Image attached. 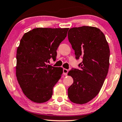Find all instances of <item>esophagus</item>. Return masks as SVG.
Instances as JSON below:
<instances>
[{"label":"esophagus","mask_w":122,"mask_h":122,"mask_svg":"<svg viewBox=\"0 0 122 122\" xmlns=\"http://www.w3.org/2000/svg\"><path fill=\"white\" fill-rule=\"evenodd\" d=\"M69 70L66 69H63V74L65 76H67V73H68Z\"/></svg>","instance_id":"34e87169"}]
</instances>
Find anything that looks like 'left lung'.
Wrapping results in <instances>:
<instances>
[{
	"instance_id": "left-lung-1",
	"label": "left lung",
	"mask_w": 122,
	"mask_h": 122,
	"mask_svg": "<svg viewBox=\"0 0 122 122\" xmlns=\"http://www.w3.org/2000/svg\"><path fill=\"white\" fill-rule=\"evenodd\" d=\"M67 36L76 58H82L80 69L72 68L67 74L73 79L67 89L68 97L82 105L95 98L103 86L109 67V46L105 35L96 27L72 28Z\"/></svg>"
}]
</instances>
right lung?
Listing matches in <instances>:
<instances>
[{
	"mask_svg": "<svg viewBox=\"0 0 122 122\" xmlns=\"http://www.w3.org/2000/svg\"><path fill=\"white\" fill-rule=\"evenodd\" d=\"M69 28H36L23 35L17 49L16 74L22 91L36 103L49 100L62 69L48 65Z\"/></svg>",
	"mask_w": 122,
	"mask_h": 122,
	"instance_id": "right-lung-1",
	"label": "right lung"
}]
</instances>
